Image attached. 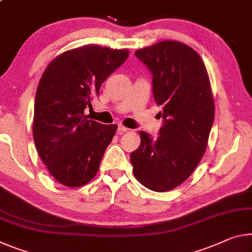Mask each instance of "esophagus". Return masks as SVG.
Wrapping results in <instances>:
<instances>
[{
  "mask_svg": "<svg viewBox=\"0 0 252 252\" xmlns=\"http://www.w3.org/2000/svg\"><path fill=\"white\" fill-rule=\"evenodd\" d=\"M127 131H130V129H127V127L123 126H119V127H118L119 134H123L125 132H127Z\"/></svg>",
  "mask_w": 252,
  "mask_h": 252,
  "instance_id": "34e87169",
  "label": "esophagus"
}]
</instances>
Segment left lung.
I'll list each match as a JSON object with an SVG mask.
<instances>
[{"label": "left lung", "instance_id": "obj_1", "mask_svg": "<svg viewBox=\"0 0 252 252\" xmlns=\"http://www.w3.org/2000/svg\"><path fill=\"white\" fill-rule=\"evenodd\" d=\"M134 55L153 74L163 126L157 139L140 131L130 160L137 181L162 193L185 182L205 154L215 113L212 89L201 56L185 43L162 40Z\"/></svg>", "mask_w": 252, "mask_h": 252}]
</instances>
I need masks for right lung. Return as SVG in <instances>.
<instances>
[{"mask_svg":"<svg viewBox=\"0 0 252 252\" xmlns=\"http://www.w3.org/2000/svg\"><path fill=\"white\" fill-rule=\"evenodd\" d=\"M127 56V49L85 45L58 55L43 71L35 93L33 140L62 185L81 187L97 174L118 126L101 125L84 111Z\"/></svg>","mask_w":252,"mask_h":252,"instance_id":"right-lung-1","label":"right lung"}]
</instances>
